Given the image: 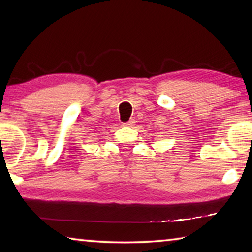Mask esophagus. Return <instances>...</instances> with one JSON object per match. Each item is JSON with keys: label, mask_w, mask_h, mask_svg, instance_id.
<instances>
[{"label": "esophagus", "mask_w": 252, "mask_h": 252, "mask_svg": "<svg viewBox=\"0 0 252 252\" xmlns=\"http://www.w3.org/2000/svg\"><path fill=\"white\" fill-rule=\"evenodd\" d=\"M134 123H135V120H134V119H130L129 121H126V122H123L122 125L125 126H132L134 125Z\"/></svg>", "instance_id": "esophagus-1"}]
</instances>
